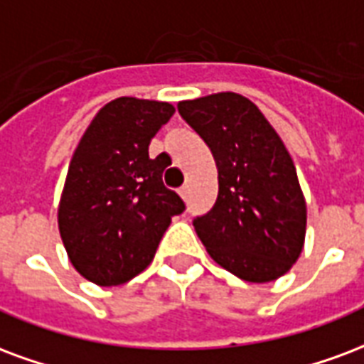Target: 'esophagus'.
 <instances>
[{
  "instance_id": "34e87169",
  "label": "esophagus",
  "mask_w": 364,
  "mask_h": 364,
  "mask_svg": "<svg viewBox=\"0 0 364 364\" xmlns=\"http://www.w3.org/2000/svg\"><path fill=\"white\" fill-rule=\"evenodd\" d=\"M179 195H181L183 200H187V198H189V187H181V189H179Z\"/></svg>"
}]
</instances>
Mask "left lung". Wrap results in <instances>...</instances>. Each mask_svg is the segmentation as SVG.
Listing matches in <instances>:
<instances>
[{
    "label": "left lung",
    "mask_w": 364,
    "mask_h": 364,
    "mask_svg": "<svg viewBox=\"0 0 364 364\" xmlns=\"http://www.w3.org/2000/svg\"><path fill=\"white\" fill-rule=\"evenodd\" d=\"M218 168V198L195 218L218 264L252 284L289 272L305 245L306 204L287 148L249 98L218 92L177 104Z\"/></svg>",
    "instance_id": "left-lung-1"
}]
</instances>
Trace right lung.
I'll list each match as a JSON object with an SVG mask.
<instances>
[{
  "label": "right lung",
  "mask_w": 364,
  "mask_h": 364,
  "mask_svg": "<svg viewBox=\"0 0 364 364\" xmlns=\"http://www.w3.org/2000/svg\"><path fill=\"white\" fill-rule=\"evenodd\" d=\"M175 114L168 102L123 98L100 109L69 164L58 208L61 241L75 270L102 287L146 268L185 203L164 181L148 144Z\"/></svg>",
  "instance_id": "right-lung-1"
}]
</instances>
